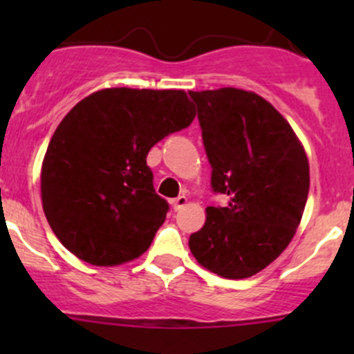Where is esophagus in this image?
<instances>
[{
  "label": "esophagus",
  "mask_w": 354,
  "mask_h": 354,
  "mask_svg": "<svg viewBox=\"0 0 354 354\" xmlns=\"http://www.w3.org/2000/svg\"><path fill=\"white\" fill-rule=\"evenodd\" d=\"M187 202H188V198L185 197V195H180V197H176V198L173 200V209H174V210L183 209V207L187 205Z\"/></svg>",
  "instance_id": "34e87169"
}]
</instances>
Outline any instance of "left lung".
<instances>
[{
  "mask_svg": "<svg viewBox=\"0 0 354 354\" xmlns=\"http://www.w3.org/2000/svg\"><path fill=\"white\" fill-rule=\"evenodd\" d=\"M197 104L216 194L226 207H207L190 234L192 253L226 279L255 276L292 240L305 210L310 167L289 123L255 92L224 87L188 92Z\"/></svg>",
  "mask_w": 354,
  "mask_h": 354,
  "instance_id": "obj_1",
  "label": "left lung"
}]
</instances>
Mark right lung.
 <instances>
[{
	"label": "right lung",
	"instance_id": "1",
	"mask_svg": "<svg viewBox=\"0 0 354 354\" xmlns=\"http://www.w3.org/2000/svg\"><path fill=\"white\" fill-rule=\"evenodd\" d=\"M194 118L183 91L116 87L82 99L56 128L41 171L42 209L63 246L101 267L140 257L169 210L147 154Z\"/></svg>",
	"mask_w": 354,
	"mask_h": 354
}]
</instances>
